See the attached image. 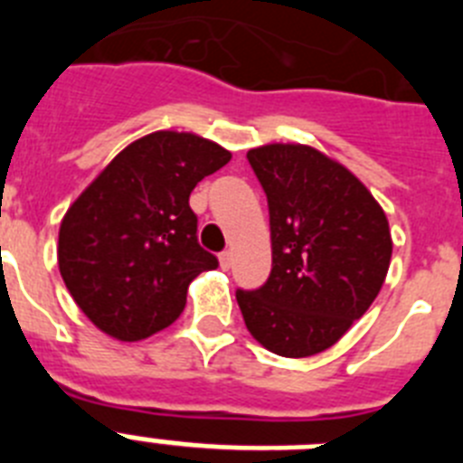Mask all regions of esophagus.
<instances>
[{
	"instance_id": "obj_1",
	"label": "esophagus",
	"mask_w": 463,
	"mask_h": 463,
	"mask_svg": "<svg viewBox=\"0 0 463 463\" xmlns=\"http://www.w3.org/2000/svg\"><path fill=\"white\" fill-rule=\"evenodd\" d=\"M220 267H222L224 271H227V269L232 267V252H229V250L220 252Z\"/></svg>"
}]
</instances>
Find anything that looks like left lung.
Here are the masks:
<instances>
[{"instance_id":"8db88e82","label":"left lung","mask_w":463,"mask_h":463,"mask_svg":"<svg viewBox=\"0 0 463 463\" xmlns=\"http://www.w3.org/2000/svg\"><path fill=\"white\" fill-rule=\"evenodd\" d=\"M267 192L271 276L236 289L255 341L280 357L331 347L383 288L392 260L387 215L353 171L301 143L248 150Z\"/></svg>"}]
</instances>
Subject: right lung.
<instances>
[{"label":"right lung","mask_w":463,"mask_h":463,"mask_svg":"<svg viewBox=\"0 0 463 463\" xmlns=\"http://www.w3.org/2000/svg\"><path fill=\"white\" fill-rule=\"evenodd\" d=\"M232 153L190 132H153L110 159L69 206L57 264L97 329L141 341L181 317L187 288L218 257L196 241L190 194Z\"/></svg>","instance_id":"obj_1"}]
</instances>
